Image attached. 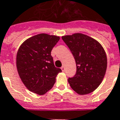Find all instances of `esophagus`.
I'll use <instances>...</instances> for the list:
<instances>
[{
  "label": "esophagus",
  "instance_id": "1",
  "mask_svg": "<svg viewBox=\"0 0 120 120\" xmlns=\"http://www.w3.org/2000/svg\"><path fill=\"white\" fill-rule=\"evenodd\" d=\"M61 69H62V71H65V67H64V66H62V67L61 68Z\"/></svg>",
  "mask_w": 120,
  "mask_h": 120
}]
</instances>
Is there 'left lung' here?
I'll use <instances>...</instances> for the list:
<instances>
[{
	"mask_svg": "<svg viewBox=\"0 0 120 120\" xmlns=\"http://www.w3.org/2000/svg\"><path fill=\"white\" fill-rule=\"evenodd\" d=\"M62 39L74 56L77 71L68 79L71 88L79 95L94 91L103 80L107 59L103 47L96 40L82 34L64 36Z\"/></svg>",
	"mask_w": 120,
	"mask_h": 120,
	"instance_id": "8db88e82",
	"label": "left lung"
}]
</instances>
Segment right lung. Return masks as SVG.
I'll return each instance as SVG.
<instances>
[{"instance_id":"add662e5","label":"right lung","mask_w":120,"mask_h":120,"mask_svg":"<svg viewBox=\"0 0 120 120\" xmlns=\"http://www.w3.org/2000/svg\"><path fill=\"white\" fill-rule=\"evenodd\" d=\"M60 37L40 34L28 38L20 46L16 65L19 77L30 91L43 95L54 86L62 71L54 66L51 51Z\"/></svg>"}]
</instances>
